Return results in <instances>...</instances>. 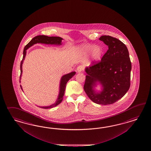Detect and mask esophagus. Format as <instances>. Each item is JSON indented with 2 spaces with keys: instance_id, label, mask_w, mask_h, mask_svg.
Listing matches in <instances>:
<instances>
[{
  "instance_id": "1",
  "label": "esophagus",
  "mask_w": 151,
  "mask_h": 151,
  "mask_svg": "<svg viewBox=\"0 0 151 151\" xmlns=\"http://www.w3.org/2000/svg\"><path fill=\"white\" fill-rule=\"evenodd\" d=\"M84 70V67L83 65H79L77 68V71L78 73L82 72V71H83Z\"/></svg>"
}]
</instances>
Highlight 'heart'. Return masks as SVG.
<instances>
[{
	"mask_svg": "<svg viewBox=\"0 0 151 151\" xmlns=\"http://www.w3.org/2000/svg\"><path fill=\"white\" fill-rule=\"evenodd\" d=\"M79 50L82 54L87 55L91 54L92 57L94 60L100 59L102 55V49L99 46L91 44H83L79 47Z\"/></svg>",
	"mask_w": 151,
	"mask_h": 151,
	"instance_id": "heart-1",
	"label": "heart"
}]
</instances>
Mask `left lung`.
Wrapping results in <instances>:
<instances>
[{
	"label": "left lung",
	"instance_id": "obj_1",
	"mask_svg": "<svg viewBox=\"0 0 151 151\" xmlns=\"http://www.w3.org/2000/svg\"><path fill=\"white\" fill-rule=\"evenodd\" d=\"M99 39L109 49L100 61H93L86 68L83 89L93 102L106 105L114 104L128 91L132 66L128 49L122 41L109 35L101 36ZM97 82L103 87L99 93L93 88Z\"/></svg>",
	"mask_w": 151,
	"mask_h": 151
}]
</instances>
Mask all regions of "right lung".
<instances>
[{
  "instance_id": "obj_1",
  "label": "right lung",
  "mask_w": 151,
  "mask_h": 151,
  "mask_svg": "<svg viewBox=\"0 0 151 151\" xmlns=\"http://www.w3.org/2000/svg\"><path fill=\"white\" fill-rule=\"evenodd\" d=\"M63 40V38L60 37H47L45 35H38L37 37H34V38H32V40L30 41L27 45L25 46L24 51H23V59L21 61L20 63V78H21V76H22V64H23V61L25 59V57L26 55V50L27 49L30 47H31L34 44H35L37 43H42V44H54V45H61L62 44L61 40ZM76 73L75 71L71 72L70 73H68L66 75H64L61 78V81H60V92L58 98L57 99L56 101L55 102V104L51 105V106H41L40 107V108L42 109H51L52 108L54 107H55L57 105H58L60 104L61 101L63 100V97H64V93L65 91V87H66V85L68 81H69L70 78L73 77V76L75 75ZM20 87L22 89V86H20Z\"/></svg>"
}]
</instances>
